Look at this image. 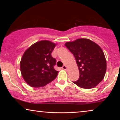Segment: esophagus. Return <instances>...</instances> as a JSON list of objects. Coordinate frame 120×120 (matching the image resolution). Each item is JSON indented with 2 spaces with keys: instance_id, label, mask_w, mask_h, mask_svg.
Returning a JSON list of instances; mask_svg holds the SVG:
<instances>
[{
  "instance_id": "obj_1",
  "label": "esophagus",
  "mask_w": 120,
  "mask_h": 120,
  "mask_svg": "<svg viewBox=\"0 0 120 120\" xmlns=\"http://www.w3.org/2000/svg\"><path fill=\"white\" fill-rule=\"evenodd\" d=\"M62 68L63 69H64V70H66L67 69V67L65 66V65H63V66L62 67Z\"/></svg>"
}]
</instances>
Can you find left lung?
I'll return each instance as SVG.
<instances>
[{"mask_svg":"<svg viewBox=\"0 0 120 120\" xmlns=\"http://www.w3.org/2000/svg\"><path fill=\"white\" fill-rule=\"evenodd\" d=\"M65 45L73 54L79 70V78L73 82L86 89L99 84L106 70L105 57L99 46L87 39H79Z\"/></svg>","mask_w":120,"mask_h":120,"instance_id":"left-lung-1","label":"left lung"}]
</instances>
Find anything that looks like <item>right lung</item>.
I'll use <instances>...</instances> for the list:
<instances>
[{"instance_id": "obj_1", "label": "right lung", "mask_w": 120, "mask_h": 120, "mask_svg": "<svg viewBox=\"0 0 120 120\" xmlns=\"http://www.w3.org/2000/svg\"><path fill=\"white\" fill-rule=\"evenodd\" d=\"M55 46L49 41H40L32 45L24 53L21 60V71L29 86H44L57 77L58 71L54 68L56 60L51 55Z\"/></svg>"}]
</instances>
